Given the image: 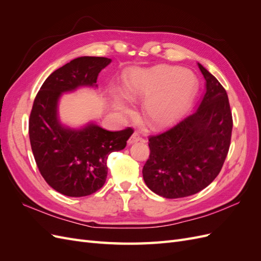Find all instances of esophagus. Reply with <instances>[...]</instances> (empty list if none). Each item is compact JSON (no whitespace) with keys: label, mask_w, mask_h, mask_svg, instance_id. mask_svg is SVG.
I'll return each mask as SVG.
<instances>
[{"label":"esophagus","mask_w":261,"mask_h":261,"mask_svg":"<svg viewBox=\"0 0 261 261\" xmlns=\"http://www.w3.org/2000/svg\"><path fill=\"white\" fill-rule=\"evenodd\" d=\"M141 138H140V136H139V134L138 133H134L133 135L129 137V139H128V145H133V144H135V143H137V141H139Z\"/></svg>","instance_id":"34e87169"}]
</instances>
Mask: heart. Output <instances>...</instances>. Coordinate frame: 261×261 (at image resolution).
<instances>
[{"instance_id": "heart-1", "label": "heart", "mask_w": 261, "mask_h": 261, "mask_svg": "<svg viewBox=\"0 0 261 261\" xmlns=\"http://www.w3.org/2000/svg\"><path fill=\"white\" fill-rule=\"evenodd\" d=\"M198 88L196 76L177 66L158 65L135 70L124 82L123 94L129 101L143 99V116L151 126H163L183 115L191 107ZM113 106L116 111L128 113L129 108L117 96Z\"/></svg>"}]
</instances>
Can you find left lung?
Returning <instances> with one entry per match:
<instances>
[{"label":"left lung","mask_w":261,"mask_h":261,"mask_svg":"<svg viewBox=\"0 0 261 261\" xmlns=\"http://www.w3.org/2000/svg\"><path fill=\"white\" fill-rule=\"evenodd\" d=\"M206 91L196 111L162 134L149 137L150 155L143 169L146 185L174 199L197 194L223 167L233 120L225 89L198 63Z\"/></svg>","instance_id":"obj_1"}]
</instances>
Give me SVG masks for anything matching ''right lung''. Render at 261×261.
<instances>
[{
  "instance_id": "1",
  "label": "right lung",
  "mask_w": 261,
  "mask_h": 261,
  "mask_svg": "<svg viewBox=\"0 0 261 261\" xmlns=\"http://www.w3.org/2000/svg\"><path fill=\"white\" fill-rule=\"evenodd\" d=\"M111 59L81 57L46 78L34 101L29 117V139L37 167L55 191L68 197L88 196L103 186L107 160L126 147L133 129L110 132L94 123L78 129L60 122L58 105L64 92L97 87L99 73Z\"/></svg>"
}]
</instances>
